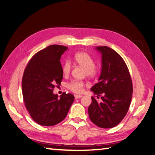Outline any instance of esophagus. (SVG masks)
Returning a JSON list of instances; mask_svg holds the SVG:
<instances>
[{
	"label": "esophagus",
	"mask_w": 155,
	"mask_h": 155,
	"mask_svg": "<svg viewBox=\"0 0 155 155\" xmlns=\"http://www.w3.org/2000/svg\"><path fill=\"white\" fill-rule=\"evenodd\" d=\"M82 96V95H77V94H75L74 95V98H75V99H78V98H81Z\"/></svg>",
	"instance_id": "34e87169"
}]
</instances>
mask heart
<instances>
[{
    "instance_id": "heart-1",
    "label": "heart",
    "mask_w": 155,
    "mask_h": 155,
    "mask_svg": "<svg viewBox=\"0 0 155 155\" xmlns=\"http://www.w3.org/2000/svg\"><path fill=\"white\" fill-rule=\"evenodd\" d=\"M74 60L79 65L85 69L86 74L90 77H94L98 73L99 67L94 64L93 57L86 52H78L74 55ZM71 69V61L67 59L63 64L62 71L64 74L70 73ZM84 83L82 81H72L67 84V88L71 91L75 93H82L83 92Z\"/></svg>"
}]
</instances>
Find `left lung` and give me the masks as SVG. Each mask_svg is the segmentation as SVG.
I'll return each instance as SVG.
<instances>
[{"mask_svg":"<svg viewBox=\"0 0 155 155\" xmlns=\"http://www.w3.org/2000/svg\"><path fill=\"white\" fill-rule=\"evenodd\" d=\"M95 49L102 55V68L98 82L91 90L98 98L102 96L101 102L91 97L88 115L97 126L111 128L120 123L129 110L132 81L126 64L116 51L107 46L96 47Z\"/></svg>","mask_w":155,"mask_h":155,"instance_id":"obj_1","label":"left lung"}]
</instances>
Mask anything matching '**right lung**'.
<instances>
[{"instance_id":"obj_1","label":"right lung","mask_w":155,"mask_h":155,"mask_svg":"<svg viewBox=\"0 0 155 155\" xmlns=\"http://www.w3.org/2000/svg\"><path fill=\"white\" fill-rule=\"evenodd\" d=\"M67 49L60 45L47 47L35 54L24 71L21 84L25 106L31 118L44 126L62 121L74 101L70 93L59 97L53 92L63 79L60 59Z\"/></svg>"}]
</instances>
